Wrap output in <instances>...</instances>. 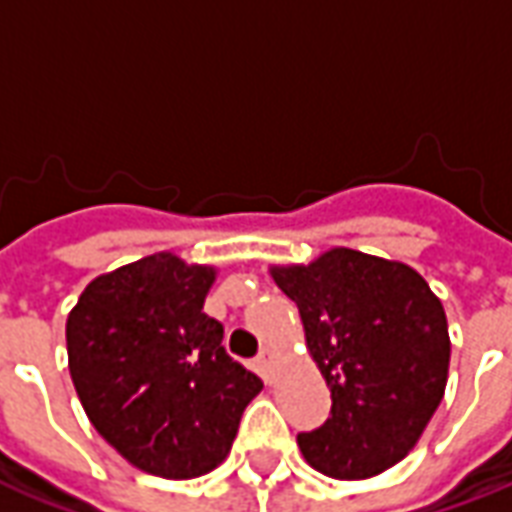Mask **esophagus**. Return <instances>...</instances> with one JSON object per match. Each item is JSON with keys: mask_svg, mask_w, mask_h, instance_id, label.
Listing matches in <instances>:
<instances>
[{"mask_svg": "<svg viewBox=\"0 0 512 512\" xmlns=\"http://www.w3.org/2000/svg\"><path fill=\"white\" fill-rule=\"evenodd\" d=\"M271 362H274V354H271L268 348H263L255 359V370L260 373V376L266 378V381H271Z\"/></svg>", "mask_w": 512, "mask_h": 512, "instance_id": "esophagus-1", "label": "esophagus"}]
</instances>
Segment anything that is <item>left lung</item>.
<instances>
[{
  "instance_id": "1",
  "label": "left lung",
  "mask_w": 512,
  "mask_h": 512,
  "mask_svg": "<svg viewBox=\"0 0 512 512\" xmlns=\"http://www.w3.org/2000/svg\"><path fill=\"white\" fill-rule=\"evenodd\" d=\"M296 301L312 359L332 389L321 428L299 433L312 469L365 480L403 461L439 408L450 370L441 301L414 268L332 249L310 266L271 268Z\"/></svg>"
}]
</instances>
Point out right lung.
Here are the masks:
<instances>
[{"instance_id": "add662e5", "label": "right lung", "mask_w": 512, "mask_h": 512, "mask_svg": "<svg viewBox=\"0 0 512 512\" xmlns=\"http://www.w3.org/2000/svg\"><path fill=\"white\" fill-rule=\"evenodd\" d=\"M216 271L169 252L93 279L68 315V365L95 430L136 469L211 472L263 381L224 351L202 312Z\"/></svg>"}]
</instances>
